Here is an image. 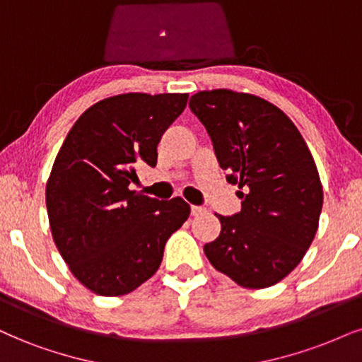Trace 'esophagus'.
<instances>
[{
	"label": "esophagus",
	"mask_w": 362,
	"mask_h": 362,
	"mask_svg": "<svg viewBox=\"0 0 362 362\" xmlns=\"http://www.w3.org/2000/svg\"><path fill=\"white\" fill-rule=\"evenodd\" d=\"M203 213H206V208H203V206H191V215H193V216H199V215H203Z\"/></svg>",
	"instance_id": "obj_1"
}]
</instances>
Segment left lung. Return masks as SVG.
Instances as JSON below:
<instances>
[{"label":"left lung","instance_id":"1","mask_svg":"<svg viewBox=\"0 0 362 362\" xmlns=\"http://www.w3.org/2000/svg\"><path fill=\"white\" fill-rule=\"evenodd\" d=\"M206 127L242 211L218 215L220 236L204 245L218 272L245 288L279 284L300 263L319 228L322 185L296 124L262 97L228 88L189 99Z\"/></svg>","mask_w":362,"mask_h":362}]
</instances>
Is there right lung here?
Returning a JSON list of instances; mask_svg holds the SVG:
<instances>
[{
  "label": "right lung",
  "mask_w": 362,
  "mask_h": 362,
  "mask_svg": "<svg viewBox=\"0 0 362 362\" xmlns=\"http://www.w3.org/2000/svg\"><path fill=\"white\" fill-rule=\"evenodd\" d=\"M186 102L188 93L107 97L80 115L58 151L45 191L53 242L97 296H126L149 280L188 220L180 196L158 202L129 189L137 166H156L160 136Z\"/></svg>",
  "instance_id": "add662e5"
}]
</instances>
